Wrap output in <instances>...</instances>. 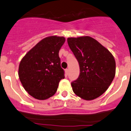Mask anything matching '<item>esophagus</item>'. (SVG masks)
<instances>
[{
    "label": "esophagus",
    "instance_id": "34e87169",
    "mask_svg": "<svg viewBox=\"0 0 131 131\" xmlns=\"http://www.w3.org/2000/svg\"><path fill=\"white\" fill-rule=\"evenodd\" d=\"M65 73H66V75H68V73H69V69H65Z\"/></svg>",
    "mask_w": 131,
    "mask_h": 131
}]
</instances>
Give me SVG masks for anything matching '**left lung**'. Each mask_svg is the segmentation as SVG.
Listing matches in <instances>:
<instances>
[{
  "instance_id": "8db88e82",
  "label": "left lung",
  "mask_w": 131,
  "mask_h": 131,
  "mask_svg": "<svg viewBox=\"0 0 131 131\" xmlns=\"http://www.w3.org/2000/svg\"><path fill=\"white\" fill-rule=\"evenodd\" d=\"M69 48L80 66V75L72 82L73 92L85 100H93L108 89L116 74L113 54L89 36L67 38Z\"/></svg>"
}]
</instances>
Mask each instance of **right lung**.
Returning a JSON list of instances; mask_svg holds the SVG:
<instances>
[{"instance_id":"add662e5","label":"right lung","mask_w":131,"mask_h":131,"mask_svg":"<svg viewBox=\"0 0 131 131\" xmlns=\"http://www.w3.org/2000/svg\"><path fill=\"white\" fill-rule=\"evenodd\" d=\"M63 36H49L38 42L22 58L18 76L29 95L39 100L52 96L64 79L59 52L65 42Z\"/></svg>"}]
</instances>
